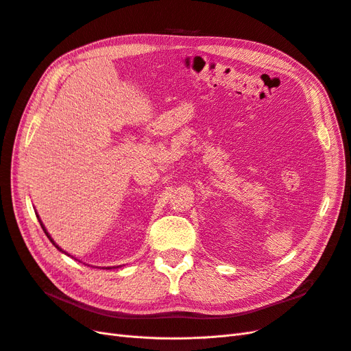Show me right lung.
Masks as SVG:
<instances>
[{
  "label": "right lung",
  "instance_id": "1",
  "mask_svg": "<svg viewBox=\"0 0 351 351\" xmlns=\"http://www.w3.org/2000/svg\"><path fill=\"white\" fill-rule=\"evenodd\" d=\"M41 226H43V229H44V232H45V234H47V237H48V238H49V241H51V243H53V244H54V241H53V239H51V237H49V235H48V232H47V229H45V228H44V225H43V223H41ZM54 245H56V244H54ZM56 247H57V248H58V250H60V252H62V248H60V247H58V245H56Z\"/></svg>",
  "mask_w": 351,
  "mask_h": 351
}]
</instances>
